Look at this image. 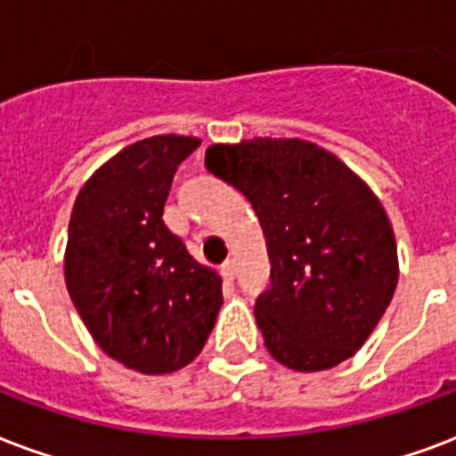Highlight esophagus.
Listing matches in <instances>:
<instances>
[{
    "label": "esophagus",
    "instance_id": "esophagus-1",
    "mask_svg": "<svg viewBox=\"0 0 456 456\" xmlns=\"http://www.w3.org/2000/svg\"><path fill=\"white\" fill-rule=\"evenodd\" d=\"M222 274H224L227 280H234V274H236L234 260H224V263H222Z\"/></svg>",
    "mask_w": 456,
    "mask_h": 456
}]
</instances>
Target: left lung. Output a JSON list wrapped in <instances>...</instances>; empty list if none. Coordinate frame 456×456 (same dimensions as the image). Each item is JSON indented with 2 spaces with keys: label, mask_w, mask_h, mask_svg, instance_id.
<instances>
[{
  "label": "left lung",
  "mask_w": 456,
  "mask_h": 456,
  "mask_svg": "<svg viewBox=\"0 0 456 456\" xmlns=\"http://www.w3.org/2000/svg\"><path fill=\"white\" fill-rule=\"evenodd\" d=\"M205 167L248 198L265 234L270 287L253 311L267 352L301 373L354 356L399 280L395 232L373 191L298 138L210 145Z\"/></svg>",
  "instance_id": "left-lung-1"
}]
</instances>
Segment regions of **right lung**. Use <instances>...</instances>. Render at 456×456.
I'll return each instance as SVG.
<instances>
[{"label":"right lung","instance_id":"1","mask_svg":"<svg viewBox=\"0 0 456 456\" xmlns=\"http://www.w3.org/2000/svg\"><path fill=\"white\" fill-rule=\"evenodd\" d=\"M191 135H152L104 162L76 198L64 277L76 311L107 356L145 375L196 359L222 305V280L167 229L176 167Z\"/></svg>","mask_w":456,"mask_h":456}]
</instances>
